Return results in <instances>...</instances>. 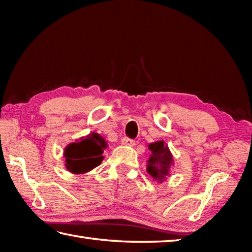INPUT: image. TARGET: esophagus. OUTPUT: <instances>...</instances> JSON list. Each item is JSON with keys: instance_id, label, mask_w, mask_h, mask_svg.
<instances>
[{"instance_id": "1", "label": "esophagus", "mask_w": 252, "mask_h": 252, "mask_svg": "<svg viewBox=\"0 0 252 252\" xmlns=\"http://www.w3.org/2000/svg\"><path fill=\"white\" fill-rule=\"evenodd\" d=\"M121 143L123 144V146H129V147H134L135 146V141L134 140H132V139H129V138H123L122 140H121Z\"/></svg>"}]
</instances>
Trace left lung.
I'll return each mask as SVG.
<instances>
[{
    "mask_svg": "<svg viewBox=\"0 0 252 252\" xmlns=\"http://www.w3.org/2000/svg\"><path fill=\"white\" fill-rule=\"evenodd\" d=\"M151 151L150 158L147 163V172L159 182H163L170 172V168L173 165V158L167 144L163 141H157L149 144Z\"/></svg>",
    "mask_w": 252,
    "mask_h": 252,
    "instance_id": "8db88e82",
    "label": "left lung"
}]
</instances>
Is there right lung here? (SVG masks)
I'll return each mask as SVG.
<instances>
[{
  "label": "right lung",
  "mask_w": 252,
  "mask_h": 252,
  "mask_svg": "<svg viewBox=\"0 0 252 252\" xmlns=\"http://www.w3.org/2000/svg\"><path fill=\"white\" fill-rule=\"evenodd\" d=\"M106 142L97 133L89 134L64 149L65 167L70 172L81 174L89 172L103 161V150Z\"/></svg>",
  "instance_id": "1"
}]
</instances>
